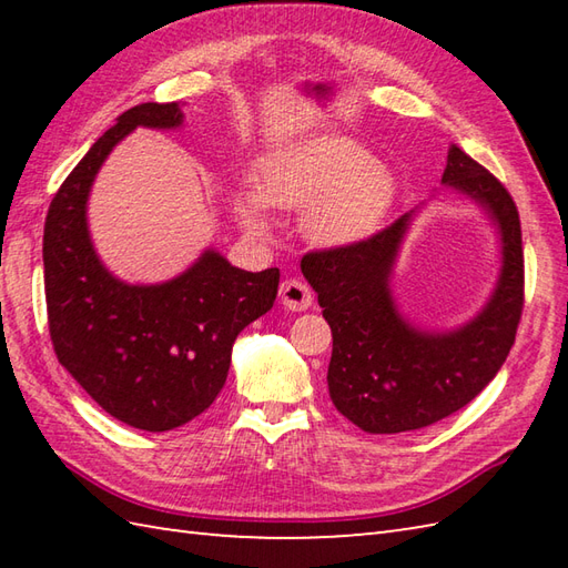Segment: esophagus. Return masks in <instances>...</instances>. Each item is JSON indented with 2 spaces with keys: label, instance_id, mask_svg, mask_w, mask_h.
<instances>
[{
  "label": "esophagus",
  "instance_id": "esophagus-1",
  "mask_svg": "<svg viewBox=\"0 0 568 568\" xmlns=\"http://www.w3.org/2000/svg\"><path fill=\"white\" fill-rule=\"evenodd\" d=\"M312 300H315V295H312L310 285L297 281V277H291V281H285L281 285V305L287 310L305 312L312 305Z\"/></svg>",
  "mask_w": 568,
  "mask_h": 568
}]
</instances>
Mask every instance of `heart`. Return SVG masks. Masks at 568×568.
Segmentation results:
<instances>
[{
	"mask_svg": "<svg viewBox=\"0 0 568 568\" xmlns=\"http://www.w3.org/2000/svg\"><path fill=\"white\" fill-rule=\"evenodd\" d=\"M397 180L388 165L339 136H317L275 149L261 161L256 187L236 192V214L246 232L268 239L265 207L300 212V232L312 246L342 251L364 244L393 210Z\"/></svg>",
	"mask_w": 568,
	"mask_h": 568,
	"instance_id": "1",
	"label": "heart"
}]
</instances>
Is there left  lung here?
Here are the masks:
<instances>
[{
	"mask_svg": "<svg viewBox=\"0 0 568 568\" xmlns=\"http://www.w3.org/2000/svg\"><path fill=\"white\" fill-rule=\"evenodd\" d=\"M442 185L486 214L500 248L488 300L456 327H419L393 293L397 258L427 202L364 244L307 253L300 263L332 327V403L368 434L422 429L449 417L496 378L515 342L523 315V229L515 202L458 146L449 151Z\"/></svg>",
	"mask_w": 568,
	"mask_h": 568,
	"instance_id": "obj_1",
	"label": "left lung"
}]
</instances>
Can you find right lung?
<instances>
[{"instance_id": "right-lung-1", "label": "right lung", "mask_w": 568, "mask_h": 568, "mask_svg": "<svg viewBox=\"0 0 568 568\" xmlns=\"http://www.w3.org/2000/svg\"><path fill=\"white\" fill-rule=\"evenodd\" d=\"M180 102L131 106L60 185L43 229L48 327L60 364L129 427L168 432L207 409L236 336L275 303L281 271H241L214 246L163 283H126L92 244L88 202L100 168L131 131H175Z\"/></svg>"}]
</instances>
